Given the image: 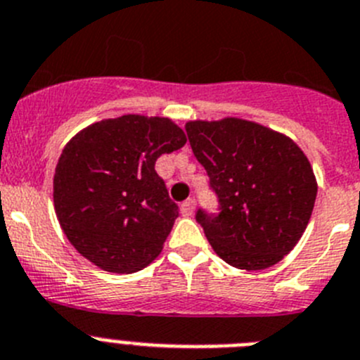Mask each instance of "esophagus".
<instances>
[{
  "label": "esophagus",
  "instance_id": "esophagus-1",
  "mask_svg": "<svg viewBox=\"0 0 360 360\" xmlns=\"http://www.w3.org/2000/svg\"><path fill=\"white\" fill-rule=\"evenodd\" d=\"M193 210H195V200L193 199H188L181 204V213H183L184 217H192Z\"/></svg>",
  "mask_w": 360,
  "mask_h": 360
}]
</instances>
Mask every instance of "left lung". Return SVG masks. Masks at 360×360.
<instances>
[{
  "instance_id": "left-lung-1",
  "label": "left lung",
  "mask_w": 360,
  "mask_h": 360,
  "mask_svg": "<svg viewBox=\"0 0 360 360\" xmlns=\"http://www.w3.org/2000/svg\"><path fill=\"white\" fill-rule=\"evenodd\" d=\"M188 140L219 195L217 217L197 212L213 251L242 271L283 260L305 233L317 181L294 140L244 118L190 120Z\"/></svg>"
}]
</instances>
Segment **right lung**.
Returning a JSON list of instances; mask_svg holds the SVG:
<instances>
[{
  "label": "right lung",
  "mask_w": 360,
  "mask_h": 360,
  "mask_svg": "<svg viewBox=\"0 0 360 360\" xmlns=\"http://www.w3.org/2000/svg\"><path fill=\"white\" fill-rule=\"evenodd\" d=\"M184 143L172 120L145 115L100 120L68 141L55 168L53 206L84 258L129 274L160 257L179 212L154 165Z\"/></svg>",
  "instance_id": "obj_1"
}]
</instances>
